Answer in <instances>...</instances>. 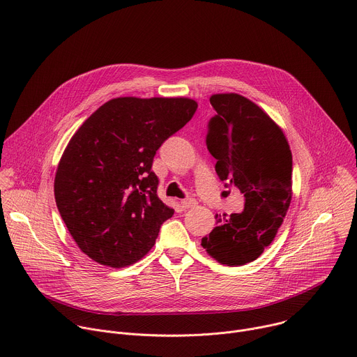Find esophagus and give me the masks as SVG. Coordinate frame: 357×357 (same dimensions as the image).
<instances>
[{
	"instance_id": "obj_1",
	"label": "esophagus",
	"mask_w": 357,
	"mask_h": 357,
	"mask_svg": "<svg viewBox=\"0 0 357 357\" xmlns=\"http://www.w3.org/2000/svg\"><path fill=\"white\" fill-rule=\"evenodd\" d=\"M197 205V202L195 199H183L181 200V206L183 209H190V208H195Z\"/></svg>"
}]
</instances>
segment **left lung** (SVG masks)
<instances>
[{"mask_svg":"<svg viewBox=\"0 0 357 357\" xmlns=\"http://www.w3.org/2000/svg\"><path fill=\"white\" fill-rule=\"evenodd\" d=\"M216 116L206 145L226 188L244 195L241 213L216 215L218 226L202 238L203 248L222 264L254 261L274 240L292 197V154L281 128L252 101L236 94H213Z\"/></svg>","mask_w":357,"mask_h":357,"instance_id":"left-lung-1","label":"left lung"}]
</instances>
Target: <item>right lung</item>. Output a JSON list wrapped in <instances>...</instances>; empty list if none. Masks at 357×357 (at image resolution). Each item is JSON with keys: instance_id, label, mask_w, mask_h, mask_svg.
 Listing matches in <instances>:
<instances>
[{"instance_id": "1", "label": "right lung", "mask_w": 357, "mask_h": 357, "mask_svg": "<svg viewBox=\"0 0 357 357\" xmlns=\"http://www.w3.org/2000/svg\"><path fill=\"white\" fill-rule=\"evenodd\" d=\"M196 109L185 97H119L72 137L56 171L55 199L69 233L91 260L121 268L155 244L174 209L157 195L152 161Z\"/></svg>"}]
</instances>
